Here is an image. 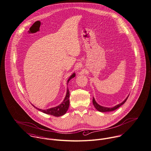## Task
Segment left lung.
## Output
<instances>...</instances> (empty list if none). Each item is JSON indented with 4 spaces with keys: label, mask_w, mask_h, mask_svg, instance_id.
<instances>
[{
    "label": "left lung",
    "mask_w": 151,
    "mask_h": 151,
    "mask_svg": "<svg viewBox=\"0 0 151 151\" xmlns=\"http://www.w3.org/2000/svg\"><path fill=\"white\" fill-rule=\"evenodd\" d=\"M128 97L126 98V99H125L124 102H122L121 104H118V105H116V106H114V107H113V108H106V107H104V106H101V105H98V104L96 102V101H95V100L94 98H93L92 102H93V105H94L95 108L98 111H99V112H111V111H114V110H115V109H118V108H119L121 106H122L124 104H125V102H126V101L127 100V99H128Z\"/></svg>",
    "instance_id": "obj_1"
}]
</instances>
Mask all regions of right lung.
<instances>
[{
	"label": "right lung",
	"instance_id": "right-lung-1",
	"mask_svg": "<svg viewBox=\"0 0 151 151\" xmlns=\"http://www.w3.org/2000/svg\"><path fill=\"white\" fill-rule=\"evenodd\" d=\"M75 76V73H73L70 78L68 79V84L69 82V81L72 79L73 78H74ZM69 91L68 89V88L67 89V92H66V95L65 96V99L63 100V102L59 105V106L55 107V108H50L48 109H46V110H42L40 109H38L37 108H36L35 106H34L35 108H36V109H37L39 111L46 114H48V115H53L54 116H60L63 115L64 114H66V112H67L68 108H69Z\"/></svg>",
	"mask_w": 151,
	"mask_h": 151
}]
</instances>
